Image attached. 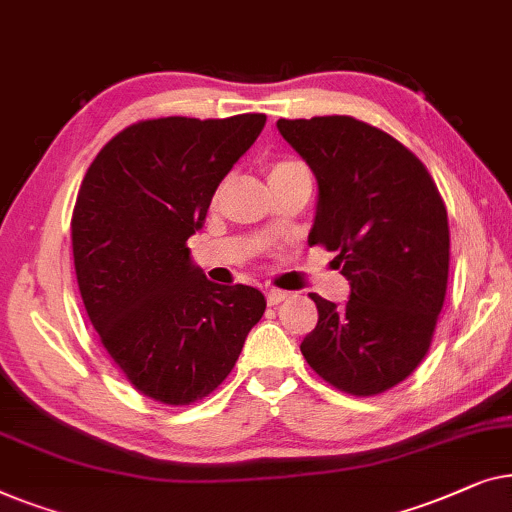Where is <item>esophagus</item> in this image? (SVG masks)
<instances>
[{
	"instance_id": "34e87169",
	"label": "esophagus",
	"mask_w": 512,
	"mask_h": 512,
	"mask_svg": "<svg viewBox=\"0 0 512 512\" xmlns=\"http://www.w3.org/2000/svg\"><path fill=\"white\" fill-rule=\"evenodd\" d=\"M264 294H266V304H269V306H278L280 301L287 299V292L276 290V287H271V290H266Z\"/></svg>"
}]
</instances>
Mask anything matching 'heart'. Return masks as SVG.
I'll list each match as a JSON object with an SVG mask.
<instances>
[{
	"instance_id": "b5f03b06",
	"label": "heart",
	"mask_w": 512,
	"mask_h": 512,
	"mask_svg": "<svg viewBox=\"0 0 512 512\" xmlns=\"http://www.w3.org/2000/svg\"><path fill=\"white\" fill-rule=\"evenodd\" d=\"M266 174H269V183H278V181H287L292 176H301L308 174L306 164L301 160H294V157H278V160H271L266 164Z\"/></svg>"
}]
</instances>
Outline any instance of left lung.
<instances>
[{
  "label": "left lung",
  "mask_w": 512,
  "mask_h": 512,
  "mask_svg": "<svg viewBox=\"0 0 512 512\" xmlns=\"http://www.w3.org/2000/svg\"><path fill=\"white\" fill-rule=\"evenodd\" d=\"M318 178L311 246L336 253L350 280L343 306L308 294L318 325L301 355L352 397H376L413 373L431 348L450 271L445 201L415 153L352 115L278 120Z\"/></svg>",
  "instance_id": "1"
}]
</instances>
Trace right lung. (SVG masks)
Segmentation results:
<instances>
[{
  "instance_id": "obj_1",
  "label": "right lung",
  "mask_w": 512,
  "mask_h": 512,
  "mask_svg": "<svg viewBox=\"0 0 512 512\" xmlns=\"http://www.w3.org/2000/svg\"><path fill=\"white\" fill-rule=\"evenodd\" d=\"M264 113L139 120L92 160L71 215L78 290L99 341L143 397L190 406L232 373L262 292L215 285L187 239Z\"/></svg>"
}]
</instances>
